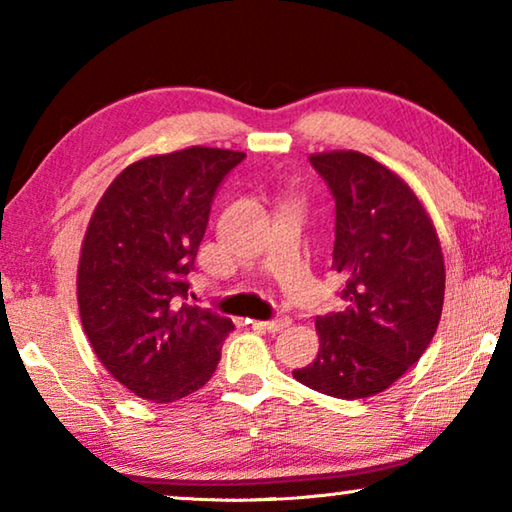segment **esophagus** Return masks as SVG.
<instances>
[{"label": "esophagus", "instance_id": "34e87169", "mask_svg": "<svg viewBox=\"0 0 512 512\" xmlns=\"http://www.w3.org/2000/svg\"><path fill=\"white\" fill-rule=\"evenodd\" d=\"M266 332H282V329H287L291 325V318L289 316H280V318H273V320H264V323H257Z\"/></svg>", "mask_w": 512, "mask_h": 512}]
</instances>
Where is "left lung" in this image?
Masks as SVG:
<instances>
[{
    "label": "left lung",
    "instance_id": "obj_1",
    "mask_svg": "<svg viewBox=\"0 0 512 512\" xmlns=\"http://www.w3.org/2000/svg\"><path fill=\"white\" fill-rule=\"evenodd\" d=\"M336 203L332 268L343 275V311L318 316L320 348L300 384L361 400L395 384L436 334L445 262L420 198L359 151L309 155Z\"/></svg>",
    "mask_w": 512,
    "mask_h": 512
}]
</instances>
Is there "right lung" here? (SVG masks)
Wrapping results in <instances>:
<instances>
[{
    "label": "right lung",
    "mask_w": 512,
    "mask_h": 512,
    "mask_svg": "<svg viewBox=\"0 0 512 512\" xmlns=\"http://www.w3.org/2000/svg\"><path fill=\"white\" fill-rule=\"evenodd\" d=\"M241 151L189 146L112 180L85 232L81 323L97 359L137 397L176 402L214 375L230 318L187 302V275Z\"/></svg>",
    "instance_id": "obj_1"
}]
</instances>
